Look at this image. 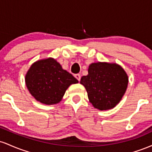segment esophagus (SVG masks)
<instances>
[{
    "label": "esophagus",
    "instance_id": "esophagus-1",
    "mask_svg": "<svg viewBox=\"0 0 152 152\" xmlns=\"http://www.w3.org/2000/svg\"><path fill=\"white\" fill-rule=\"evenodd\" d=\"M75 77L76 78V79H77L78 81H80V80H81V75H80V74H76V75H75Z\"/></svg>",
    "mask_w": 152,
    "mask_h": 152
}]
</instances>
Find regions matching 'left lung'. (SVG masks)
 Listing matches in <instances>:
<instances>
[{
    "instance_id": "1",
    "label": "left lung",
    "mask_w": 152,
    "mask_h": 152,
    "mask_svg": "<svg viewBox=\"0 0 152 152\" xmlns=\"http://www.w3.org/2000/svg\"><path fill=\"white\" fill-rule=\"evenodd\" d=\"M88 75L82 76L80 83L84 86L89 102L101 111L113 109L126 92L129 78L125 71L116 64L93 63Z\"/></svg>"
}]
</instances>
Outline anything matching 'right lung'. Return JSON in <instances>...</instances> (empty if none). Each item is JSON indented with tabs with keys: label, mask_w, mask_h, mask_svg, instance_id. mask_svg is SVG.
Segmentation results:
<instances>
[{
	"label": "right lung",
	"mask_w": 152,
	"mask_h": 152,
	"mask_svg": "<svg viewBox=\"0 0 152 152\" xmlns=\"http://www.w3.org/2000/svg\"><path fill=\"white\" fill-rule=\"evenodd\" d=\"M77 83L72 74L52 58L35 62L26 75V84L30 94L46 105L60 102L69 86Z\"/></svg>",
	"instance_id": "obj_1"
}]
</instances>
